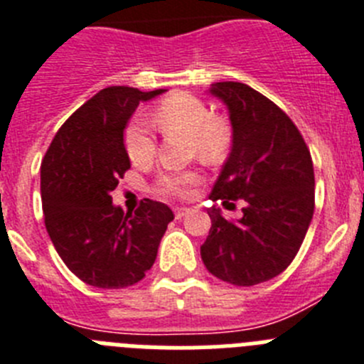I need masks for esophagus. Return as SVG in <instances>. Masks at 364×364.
I'll return each instance as SVG.
<instances>
[{
    "label": "esophagus",
    "instance_id": "34e87169",
    "mask_svg": "<svg viewBox=\"0 0 364 364\" xmlns=\"http://www.w3.org/2000/svg\"><path fill=\"white\" fill-rule=\"evenodd\" d=\"M188 213H191V208H186V207L173 208V214H176V220H181V218H185Z\"/></svg>",
    "mask_w": 364,
    "mask_h": 364
}]
</instances>
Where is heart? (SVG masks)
<instances>
[{
	"instance_id": "b5f03b06",
	"label": "heart",
	"mask_w": 364,
	"mask_h": 364,
	"mask_svg": "<svg viewBox=\"0 0 364 364\" xmlns=\"http://www.w3.org/2000/svg\"><path fill=\"white\" fill-rule=\"evenodd\" d=\"M154 122L164 134H181L188 137L192 154L205 163H220L230 146V124L225 117L213 115L207 104L196 95L172 93L156 107ZM124 146L129 161L137 166L148 164L156 157V135L143 117H135L126 126ZM201 176L196 170L164 172L156 181V192L173 198L191 196Z\"/></svg>"
}]
</instances>
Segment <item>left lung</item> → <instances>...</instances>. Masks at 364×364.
<instances>
[{
    "instance_id": "left-lung-1",
    "label": "left lung",
    "mask_w": 364,
    "mask_h": 364,
    "mask_svg": "<svg viewBox=\"0 0 364 364\" xmlns=\"http://www.w3.org/2000/svg\"><path fill=\"white\" fill-rule=\"evenodd\" d=\"M210 95L229 109L232 148L210 200H243L229 221L208 208L201 245L208 273L232 286H257L282 273L304 242L315 210V173L304 139L267 97L242 82H216Z\"/></svg>"
}]
</instances>
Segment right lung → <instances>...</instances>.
Masks as SVG:
<instances>
[{
    "mask_svg": "<svg viewBox=\"0 0 364 364\" xmlns=\"http://www.w3.org/2000/svg\"><path fill=\"white\" fill-rule=\"evenodd\" d=\"M166 90L112 86L91 97L56 132L42 161V205L56 252L82 282L122 289L154 265L170 207L143 200L124 213L112 191L129 168L124 128L139 102Z\"/></svg>",
    "mask_w": 364,
    "mask_h": 364,
    "instance_id": "obj_1",
    "label": "right lung"
}]
</instances>
